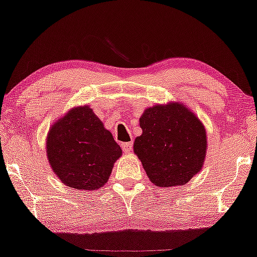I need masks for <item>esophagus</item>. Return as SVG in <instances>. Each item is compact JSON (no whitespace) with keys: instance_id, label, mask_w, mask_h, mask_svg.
Listing matches in <instances>:
<instances>
[{"instance_id":"esophagus-1","label":"esophagus","mask_w":257,"mask_h":257,"mask_svg":"<svg viewBox=\"0 0 257 257\" xmlns=\"http://www.w3.org/2000/svg\"><path fill=\"white\" fill-rule=\"evenodd\" d=\"M122 149L125 153H131L132 150H133V143H132V141H131V143H123L122 144Z\"/></svg>"}]
</instances>
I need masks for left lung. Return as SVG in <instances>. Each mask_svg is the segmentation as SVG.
Returning <instances> with one entry per match:
<instances>
[{"mask_svg": "<svg viewBox=\"0 0 257 257\" xmlns=\"http://www.w3.org/2000/svg\"><path fill=\"white\" fill-rule=\"evenodd\" d=\"M143 134L134 152L152 184L174 187L187 184L204 164L206 132L187 106L180 102L155 105L140 117Z\"/></svg>", "mask_w": 257, "mask_h": 257, "instance_id": "obj_1", "label": "left lung"}]
</instances>
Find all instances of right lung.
Here are the masks:
<instances>
[{
  "mask_svg": "<svg viewBox=\"0 0 257 257\" xmlns=\"http://www.w3.org/2000/svg\"><path fill=\"white\" fill-rule=\"evenodd\" d=\"M47 156L61 182L76 190H98L107 182L122 150L89 106L73 107L52 125Z\"/></svg>",
  "mask_w": 257,
  "mask_h": 257,
  "instance_id": "1",
  "label": "right lung"
}]
</instances>
